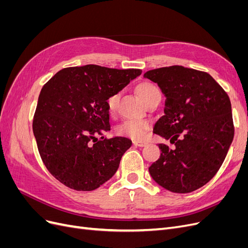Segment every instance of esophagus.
<instances>
[{"label": "esophagus", "instance_id": "esophagus-1", "mask_svg": "<svg viewBox=\"0 0 248 248\" xmlns=\"http://www.w3.org/2000/svg\"><path fill=\"white\" fill-rule=\"evenodd\" d=\"M133 144L138 146V147H146L148 145L147 141H142V140H134Z\"/></svg>", "mask_w": 248, "mask_h": 248}]
</instances>
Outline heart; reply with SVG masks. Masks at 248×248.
<instances>
[{"mask_svg": "<svg viewBox=\"0 0 248 248\" xmlns=\"http://www.w3.org/2000/svg\"><path fill=\"white\" fill-rule=\"evenodd\" d=\"M137 92L140 97V99L146 103L156 93H159V90L154 85L150 84V82H141V84L137 87ZM118 98V95L109 97V99L108 100V107L109 111L115 110ZM149 128L150 126L147 122L137 121V120H127V121L123 122L118 127L117 131L119 134H122V136H127L136 140H141L146 136V132L149 130Z\"/></svg>", "mask_w": 248, "mask_h": 248, "instance_id": "b5f03b06", "label": "heart"}]
</instances>
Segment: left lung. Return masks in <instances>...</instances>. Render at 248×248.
<instances>
[{"mask_svg": "<svg viewBox=\"0 0 248 248\" xmlns=\"http://www.w3.org/2000/svg\"><path fill=\"white\" fill-rule=\"evenodd\" d=\"M144 78L166 96L153 132L175 145H158L161 154L150 175L171 192L197 190L218 171L234 139L229 96L210 74L183 66L150 70Z\"/></svg>", "mask_w": 248, "mask_h": 248, "instance_id": "left-lung-1", "label": "left lung"}]
</instances>
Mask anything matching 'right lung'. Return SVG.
Returning a JSON list of instances; mask_svg holds the SVG:
<instances>
[{"instance_id":"right-lung-1","label":"right lung","mask_w":248,"mask_h":248,"mask_svg":"<svg viewBox=\"0 0 248 248\" xmlns=\"http://www.w3.org/2000/svg\"><path fill=\"white\" fill-rule=\"evenodd\" d=\"M140 74L86 65L60 70L43 86L33 132L43 163L65 186L91 191L116 174L131 140L96 136L110 130L108 99Z\"/></svg>"}]
</instances>
